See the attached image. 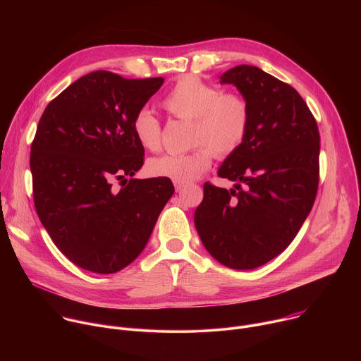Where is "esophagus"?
<instances>
[{
  "label": "esophagus",
  "mask_w": 361,
  "mask_h": 361,
  "mask_svg": "<svg viewBox=\"0 0 361 361\" xmlns=\"http://www.w3.org/2000/svg\"><path fill=\"white\" fill-rule=\"evenodd\" d=\"M174 187H176V191H178V192H180V191H183V190H184L185 184H184V183H177V181H176V183H174Z\"/></svg>",
  "instance_id": "34e87169"
}]
</instances>
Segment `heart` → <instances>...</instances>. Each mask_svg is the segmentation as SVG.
I'll use <instances>...</instances> for the list:
<instances>
[{
	"label": "heart",
	"mask_w": 361,
	"mask_h": 361,
	"mask_svg": "<svg viewBox=\"0 0 361 361\" xmlns=\"http://www.w3.org/2000/svg\"><path fill=\"white\" fill-rule=\"evenodd\" d=\"M163 107L176 118L192 121L191 145L185 154H164L148 161L154 177L188 183L207 171L217 157H227L243 144L250 124L247 101L238 94H223L214 85L187 75L180 78L163 99ZM133 131L138 144L148 151L161 147V126L148 110H141Z\"/></svg>",
	"instance_id": "1"
}]
</instances>
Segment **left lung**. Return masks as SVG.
I'll list each match as a JSON object with an SVG mask.
<instances>
[{"label":"left lung","instance_id":"obj_1","mask_svg":"<svg viewBox=\"0 0 361 361\" xmlns=\"http://www.w3.org/2000/svg\"><path fill=\"white\" fill-rule=\"evenodd\" d=\"M220 84H233L247 101L250 124L219 169L234 188L205 183L194 224L219 263L252 270L283 252L312 212L320 134L301 95L262 68L237 66Z\"/></svg>","mask_w":361,"mask_h":361}]
</instances>
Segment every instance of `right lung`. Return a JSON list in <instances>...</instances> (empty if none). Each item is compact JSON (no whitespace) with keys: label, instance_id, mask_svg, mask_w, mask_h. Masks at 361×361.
Segmentation results:
<instances>
[{"label":"right lung","instance_id":"obj_1","mask_svg":"<svg viewBox=\"0 0 361 361\" xmlns=\"http://www.w3.org/2000/svg\"><path fill=\"white\" fill-rule=\"evenodd\" d=\"M163 82L94 71L41 116L30 159L35 210L59 250L84 270L113 274L131 264L174 192L170 178H134L144 148L133 121Z\"/></svg>","mask_w":361,"mask_h":361}]
</instances>
